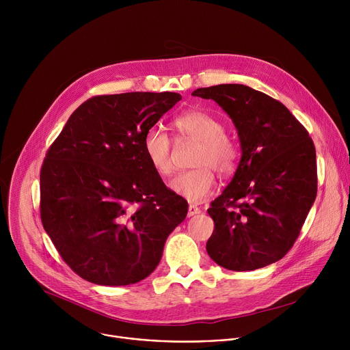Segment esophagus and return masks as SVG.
I'll use <instances>...</instances> for the list:
<instances>
[{"instance_id":"obj_1","label":"esophagus","mask_w":350,"mask_h":350,"mask_svg":"<svg viewBox=\"0 0 350 350\" xmlns=\"http://www.w3.org/2000/svg\"><path fill=\"white\" fill-rule=\"evenodd\" d=\"M199 212H201V209H199L196 205H189V206H188V217L195 216V215H198Z\"/></svg>"}]
</instances>
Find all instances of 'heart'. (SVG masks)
Returning a JSON list of instances; mask_svg holds the SVG:
<instances>
[{"mask_svg":"<svg viewBox=\"0 0 350 350\" xmlns=\"http://www.w3.org/2000/svg\"><path fill=\"white\" fill-rule=\"evenodd\" d=\"M181 137L198 141L192 170L178 173L169 184L170 189L189 202L209 196L216 185V170L220 176L231 174L239 159L237 141L224 131V123L205 111H189L174 120ZM146 162L159 176H169L172 165V142L158 126L149 127L142 138Z\"/></svg>","mask_w":350,"mask_h":350,"instance_id":"1","label":"heart"}]
</instances>
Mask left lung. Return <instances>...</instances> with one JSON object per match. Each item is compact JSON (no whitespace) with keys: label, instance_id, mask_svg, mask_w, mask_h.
Wrapping results in <instances>:
<instances>
[{"label":"left lung","instance_id":"obj_1","mask_svg":"<svg viewBox=\"0 0 350 350\" xmlns=\"http://www.w3.org/2000/svg\"><path fill=\"white\" fill-rule=\"evenodd\" d=\"M231 118L241 161L208 209L215 230L206 251L219 266L246 271L282 259L317 195L316 148L306 129L277 99L243 84L198 88Z\"/></svg>","mask_w":350,"mask_h":350}]
</instances>
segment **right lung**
Here are the masks:
<instances>
[{"label": "right lung", "mask_w": 350, "mask_h": 350, "mask_svg": "<svg viewBox=\"0 0 350 350\" xmlns=\"http://www.w3.org/2000/svg\"><path fill=\"white\" fill-rule=\"evenodd\" d=\"M181 99L124 92L87 99L49 146L40 172L44 230L81 278L120 286L151 274L188 204L149 166L145 131Z\"/></svg>", "instance_id": "right-lung-1"}]
</instances>
